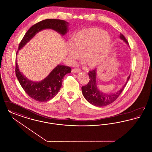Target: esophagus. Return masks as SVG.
<instances>
[{"label":"esophagus","mask_w":152,"mask_h":152,"mask_svg":"<svg viewBox=\"0 0 152 152\" xmlns=\"http://www.w3.org/2000/svg\"><path fill=\"white\" fill-rule=\"evenodd\" d=\"M81 69H77V68H74V69H72V73L80 72H81Z\"/></svg>","instance_id":"obj_1"}]
</instances>
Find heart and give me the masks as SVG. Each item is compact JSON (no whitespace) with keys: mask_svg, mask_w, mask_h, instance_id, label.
<instances>
[{"mask_svg":"<svg viewBox=\"0 0 152 152\" xmlns=\"http://www.w3.org/2000/svg\"><path fill=\"white\" fill-rule=\"evenodd\" d=\"M67 53L73 60L82 53L83 61L90 68L101 65L107 56L112 40L107 32L89 27L74 33L70 38Z\"/></svg>","mask_w":152,"mask_h":152,"instance_id":"b5f03b06","label":"heart"}]
</instances>
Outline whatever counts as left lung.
<instances>
[{
  "instance_id": "left-lung-1",
  "label": "left lung",
  "mask_w": 152,
  "mask_h": 152,
  "mask_svg": "<svg viewBox=\"0 0 152 152\" xmlns=\"http://www.w3.org/2000/svg\"><path fill=\"white\" fill-rule=\"evenodd\" d=\"M120 38L129 45V43L126 39L122 34H120ZM96 71L97 70L95 69L90 71L88 73L89 76V81L86 86L81 87V90L84 98L90 104L96 107H101L108 105L116 100L122 93L124 88L126 85L128 80H129L130 75L128 77L126 83L119 91L113 94H105L101 92L97 87Z\"/></svg>"
}]
</instances>
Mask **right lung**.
Returning <instances> with one entry per match:
<instances>
[{"mask_svg": "<svg viewBox=\"0 0 152 152\" xmlns=\"http://www.w3.org/2000/svg\"><path fill=\"white\" fill-rule=\"evenodd\" d=\"M68 22L60 19H48L38 22L26 33L19 44V50L30 41L37 32L43 29H53L63 36L68 32ZM18 53V51L16 56ZM15 64L16 75L22 88L31 98L39 102H46L53 99L60 91L64 76L71 72V68L69 66L58 65L44 79L39 82H34L27 79L20 72L16 59Z\"/></svg>", "mask_w": 152, "mask_h": 152, "instance_id": "add662e5", "label": "right lung"}]
</instances>
